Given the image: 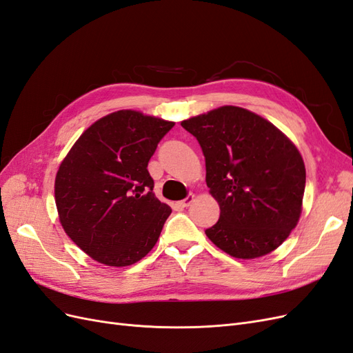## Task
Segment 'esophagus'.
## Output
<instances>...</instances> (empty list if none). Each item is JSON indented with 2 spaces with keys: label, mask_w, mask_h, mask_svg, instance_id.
Wrapping results in <instances>:
<instances>
[{
  "label": "esophagus",
  "mask_w": 353,
  "mask_h": 353,
  "mask_svg": "<svg viewBox=\"0 0 353 353\" xmlns=\"http://www.w3.org/2000/svg\"><path fill=\"white\" fill-rule=\"evenodd\" d=\"M194 201V196L193 194H188L184 200H181V201H178L176 203V205L179 206V208H188L190 205H191V203H193Z\"/></svg>",
  "instance_id": "esophagus-1"
}]
</instances>
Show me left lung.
Segmentation results:
<instances>
[{
    "instance_id": "8db88e82",
    "label": "left lung",
    "mask_w": 353,
    "mask_h": 353,
    "mask_svg": "<svg viewBox=\"0 0 353 353\" xmlns=\"http://www.w3.org/2000/svg\"><path fill=\"white\" fill-rule=\"evenodd\" d=\"M181 126L197 138L206 184L221 215L205 232L232 258L268 254L290 236L302 213L306 170L288 138L259 114L222 105Z\"/></svg>"
}]
</instances>
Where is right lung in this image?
<instances>
[{
    "mask_svg": "<svg viewBox=\"0 0 353 353\" xmlns=\"http://www.w3.org/2000/svg\"><path fill=\"white\" fill-rule=\"evenodd\" d=\"M174 125L114 112L94 122L63 159L54 184L60 223L94 261L128 266L154 248L172 210L154 196L147 165Z\"/></svg>",
    "mask_w": 353,
    "mask_h": 353,
    "instance_id": "right-lung-1",
    "label": "right lung"
}]
</instances>
